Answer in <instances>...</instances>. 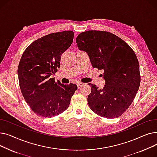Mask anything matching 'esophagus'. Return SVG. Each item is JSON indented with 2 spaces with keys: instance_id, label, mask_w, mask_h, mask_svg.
I'll list each match as a JSON object with an SVG mask.
<instances>
[{
  "instance_id": "1",
  "label": "esophagus",
  "mask_w": 157,
  "mask_h": 157,
  "mask_svg": "<svg viewBox=\"0 0 157 157\" xmlns=\"http://www.w3.org/2000/svg\"><path fill=\"white\" fill-rule=\"evenodd\" d=\"M83 85H84V83H77L78 88H80Z\"/></svg>"
}]
</instances>
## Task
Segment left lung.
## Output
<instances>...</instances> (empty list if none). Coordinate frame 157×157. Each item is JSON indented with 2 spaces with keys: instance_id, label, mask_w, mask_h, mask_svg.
I'll use <instances>...</instances> for the list:
<instances>
[{
  "instance_id": "left-lung-1",
  "label": "left lung",
  "mask_w": 157,
  "mask_h": 157,
  "mask_svg": "<svg viewBox=\"0 0 157 157\" xmlns=\"http://www.w3.org/2000/svg\"><path fill=\"white\" fill-rule=\"evenodd\" d=\"M76 42L86 52L94 68L104 70L105 85L98 89L89 83L90 108L98 116L118 118L132 103L141 83L139 64L133 49L124 40L107 31L81 32Z\"/></svg>"
}]
</instances>
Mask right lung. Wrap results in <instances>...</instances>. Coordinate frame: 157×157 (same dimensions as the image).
<instances>
[{"instance_id": "add662e5", "label": "right lung", "mask_w": 157, "mask_h": 157, "mask_svg": "<svg viewBox=\"0 0 157 157\" xmlns=\"http://www.w3.org/2000/svg\"><path fill=\"white\" fill-rule=\"evenodd\" d=\"M73 38L71 30L52 33L32 43L21 56L18 67L20 90L37 116L52 118L62 113L78 89L75 84L65 85L50 78L60 67L61 55Z\"/></svg>"}]
</instances>
